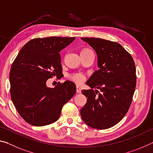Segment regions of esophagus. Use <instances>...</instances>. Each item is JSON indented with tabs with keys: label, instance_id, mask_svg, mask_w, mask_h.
<instances>
[{
	"label": "esophagus",
	"instance_id": "1",
	"mask_svg": "<svg viewBox=\"0 0 153 153\" xmlns=\"http://www.w3.org/2000/svg\"><path fill=\"white\" fill-rule=\"evenodd\" d=\"M76 92L77 93H81V88H80L79 86H76Z\"/></svg>",
	"mask_w": 153,
	"mask_h": 153
}]
</instances>
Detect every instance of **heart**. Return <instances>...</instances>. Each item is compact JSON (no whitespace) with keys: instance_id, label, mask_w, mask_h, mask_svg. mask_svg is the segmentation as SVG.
<instances>
[{"instance_id":"1","label":"heart","mask_w":153,"mask_h":153,"mask_svg":"<svg viewBox=\"0 0 153 153\" xmlns=\"http://www.w3.org/2000/svg\"><path fill=\"white\" fill-rule=\"evenodd\" d=\"M90 51H91L88 48H84L83 50H82L81 53H86V52H90ZM70 79L71 80H73L74 82L77 83V84H81V83H82L84 81L85 76L82 74H74L70 76Z\"/></svg>"}]
</instances>
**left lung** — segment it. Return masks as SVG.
Masks as SVG:
<instances>
[{
    "label": "left lung",
    "mask_w": 153,
    "mask_h": 153,
    "mask_svg": "<svg viewBox=\"0 0 153 153\" xmlns=\"http://www.w3.org/2000/svg\"><path fill=\"white\" fill-rule=\"evenodd\" d=\"M81 39L97 53L99 69L86 82L91 89L82 90L88 98L80 115L91 128L108 129L120 122L130 107L136 85L135 63L130 54L117 42L102 38Z\"/></svg>",
    "instance_id": "1"
}]
</instances>
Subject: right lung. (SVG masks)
<instances>
[{
	"label": "right lung",
	"mask_w": 153,
	"mask_h": 153,
	"mask_svg": "<svg viewBox=\"0 0 153 153\" xmlns=\"http://www.w3.org/2000/svg\"><path fill=\"white\" fill-rule=\"evenodd\" d=\"M75 38H34L23 46L13 63L9 76L11 99L19 115L31 125L55 122L63 106L76 94V85L70 81L55 88L46 86L48 79L61 76L59 52Z\"/></svg>",
	"instance_id": "right-lung-1"
}]
</instances>
